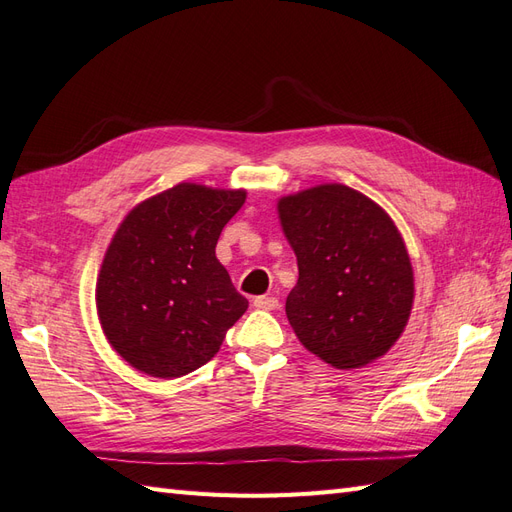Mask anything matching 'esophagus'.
Wrapping results in <instances>:
<instances>
[{"label":"esophagus","instance_id":"obj_1","mask_svg":"<svg viewBox=\"0 0 512 512\" xmlns=\"http://www.w3.org/2000/svg\"><path fill=\"white\" fill-rule=\"evenodd\" d=\"M253 305H255L257 309H277V307H279V300L274 298V296H257V298L253 300Z\"/></svg>","mask_w":512,"mask_h":512}]
</instances>
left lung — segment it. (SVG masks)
Instances as JSON below:
<instances>
[{"mask_svg":"<svg viewBox=\"0 0 512 512\" xmlns=\"http://www.w3.org/2000/svg\"><path fill=\"white\" fill-rule=\"evenodd\" d=\"M298 261L285 313L307 350L333 368L368 365L393 346L413 307V268L391 218L348 186L279 201Z\"/></svg>","mask_w":512,"mask_h":512,"instance_id":"1","label":"left lung"}]
</instances>
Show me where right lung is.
Masks as SVG:
<instances>
[{
    "label": "right lung",
    "instance_id": "add662e5",
    "mask_svg": "<svg viewBox=\"0 0 512 512\" xmlns=\"http://www.w3.org/2000/svg\"><path fill=\"white\" fill-rule=\"evenodd\" d=\"M242 190L179 183L131 209L97 281L108 342L144 374L177 378L212 359L248 300L216 259Z\"/></svg>",
    "mask_w": 512,
    "mask_h": 512
}]
</instances>
